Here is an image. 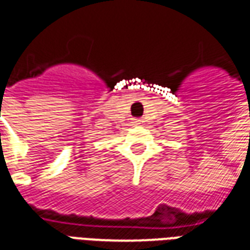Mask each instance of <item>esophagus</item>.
Instances as JSON below:
<instances>
[{
	"label": "esophagus",
	"instance_id": "34e87169",
	"mask_svg": "<svg viewBox=\"0 0 250 250\" xmlns=\"http://www.w3.org/2000/svg\"><path fill=\"white\" fill-rule=\"evenodd\" d=\"M142 119H140V118H136V119H133V123H135V125H142Z\"/></svg>",
	"mask_w": 250,
	"mask_h": 250
}]
</instances>
